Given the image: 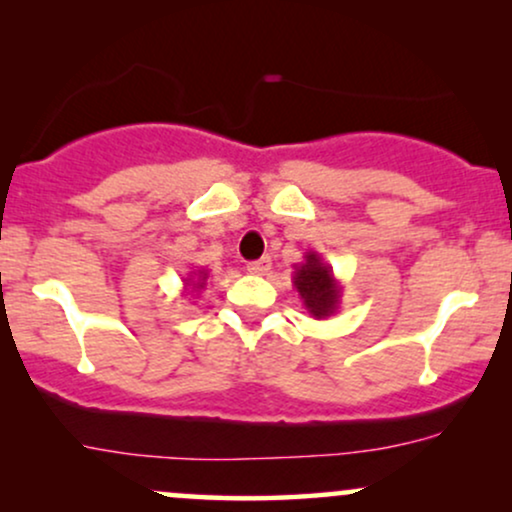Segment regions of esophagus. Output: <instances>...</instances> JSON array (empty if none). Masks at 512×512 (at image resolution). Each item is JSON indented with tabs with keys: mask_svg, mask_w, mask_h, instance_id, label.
Instances as JSON below:
<instances>
[{
	"mask_svg": "<svg viewBox=\"0 0 512 512\" xmlns=\"http://www.w3.org/2000/svg\"><path fill=\"white\" fill-rule=\"evenodd\" d=\"M269 269H272V260H269V257H260V260H255V262L248 264V272L250 274H257V276L267 274Z\"/></svg>",
	"mask_w": 512,
	"mask_h": 512,
	"instance_id": "34e87169",
	"label": "esophagus"
}]
</instances>
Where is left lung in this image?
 Returning <instances> with one entry per match:
<instances>
[{"label": "left lung", "mask_w": 512, "mask_h": 512, "mask_svg": "<svg viewBox=\"0 0 512 512\" xmlns=\"http://www.w3.org/2000/svg\"><path fill=\"white\" fill-rule=\"evenodd\" d=\"M293 286H296L305 310L315 320H325L339 310L342 281L334 276L332 267L322 260L320 252H305L303 262L296 264V272H293Z\"/></svg>", "instance_id": "8db88e82"}]
</instances>
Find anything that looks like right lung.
Segmentation results:
<instances>
[{"mask_svg":"<svg viewBox=\"0 0 512 512\" xmlns=\"http://www.w3.org/2000/svg\"><path fill=\"white\" fill-rule=\"evenodd\" d=\"M207 279H209L207 269H195V272L187 274L185 291H202L204 286H207Z\"/></svg>","mask_w":512,"mask_h":512,"instance_id":"right-lung-1","label":"right lung"}]
</instances>
